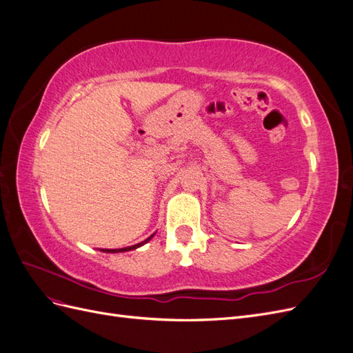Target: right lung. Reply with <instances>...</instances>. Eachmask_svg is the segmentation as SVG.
<instances>
[{
	"label": "right lung",
	"mask_w": 353,
	"mask_h": 353,
	"mask_svg": "<svg viewBox=\"0 0 353 353\" xmlns=\"http://www.w3.org/2000/svg\"><path fill=\"white\" fill-rule=\"evenodd\" d=\"M154 236V234H153ZM153 236H150L148 239H145L144 241H141V243H138V244H134V245H128V248H122V249H100V252H104V253H121V252H130V250H135V249H138V248H141L143 244H145V243H148L152 239H153Z\"/></svg>",
	"instance_id": "right-lung-1"
}]
</instances>
